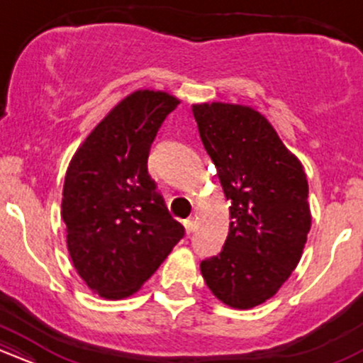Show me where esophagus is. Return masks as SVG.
Here are the masks:
<instances>
[{
	"instance_id": "obj_1",
	"label": "esophagus",
	"mask_w": 363,
	"mask_h": 363,
	"mask_svg": "<svg viewBox=\"0 0 363 363\" xmlns=\"http://www.w3.org/2000/svg\"><path fill=\"white\" fill-rule=\"evenodd\" d=\"M184 227H186L187 234H191V232H194V228H196L194 218H187V220H184Z\"/></svg>"
}]
</instances>
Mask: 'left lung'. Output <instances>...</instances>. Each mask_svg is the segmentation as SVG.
Masks as SVG:
<instances>
[{
    "instance_id": "obj_1",
    "label": "left lung",
    "mask_w": 363,
    "mask_h": 363,
    "mask_svg": "<svg viewBox=\"0 0 363 363\" xmlns=\"http://www.w3.org/2000/svg\"><path fill=\"white\" fill-rule=\"evenodd\" d=\"M193 114L232 218L222 252L199 268L218 301L251 309L280 290L302 257L312 220L306 172L252 107L194 104Z\"/></svg>"
}]
</instances>
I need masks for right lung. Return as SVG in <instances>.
Here are the masks:
<instances>
[{
    "label": "right lung",
    "mask_w": 363,
    "mask_h": 363,
    "mask_svg": "<svg viewBox=\"0 0 363 363\" xmlns=\"http://www.w3.org/2000/svg\"><path fill=\"white\" fill-rule=\"evenodd\" d=\"M179 104L165 91H133L66 170L61 216L69 256L89 289L109 301L138 291L184 237L147 165L158 128Z\"/></svg>",
    "instance_id": "right-lung-1"
}]
</instances>
